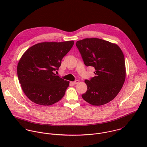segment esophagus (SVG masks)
I'll list each match as a JSON object with an SVG mask.
<instances>
[{
  "mask_svg": "<svg viewBox=\"0 0 147 147\" xmlns=\"http://www.w3.org/2000/svg\"><path fill=\"white\" fill-rule=\"evenodd\" d=\"M79 82H80L79 80H76V81L72 82L71 83L73 84H78Z\"/></svg>",
  "mask_w": 147,
  "mask_h": 147,
  "instance_id": "34e87169",
  "label": "esophagus"
}]
</instances>
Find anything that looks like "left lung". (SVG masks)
<instances>
[{"label":"left lung","instance_id":"1","mask_svg":"<svg viewBox=\"0 0 147 147\" xmlns=\"http://www.w3.org/2000/svg\"><path fill=\"white\" fill-rule=\"evenodd\" d=\"M76 46L84 64L95 67V77L86 80L87 86L82 98L89 104L100 106L108 103L121 91L126 78L125 57L116 44L92 38L78 40Z\"/></svg>","mask_w":147,"mask_h":147}]
</instances>
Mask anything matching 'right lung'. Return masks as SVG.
I'll return each instance as SVG.
<instances>
[{
  "label": "right lung",
  "mask_w": 147,
  "mask_h": 147,
  "mask_svg": "<svg viewBox=\"0 0 147 147\" xmlns=\"http://www.w3.org/2000/svg\"><path fill=\"white\" fill-rule=\"evenodd\" d=\"M74 43L73 40L39 43L22 55L17 67L18 78L24 94L33 102L49 106L63 98L69 82L54 71L59 69Z\"/></svg>",
  "instance_id": "add662e5"
}]
</instances>
